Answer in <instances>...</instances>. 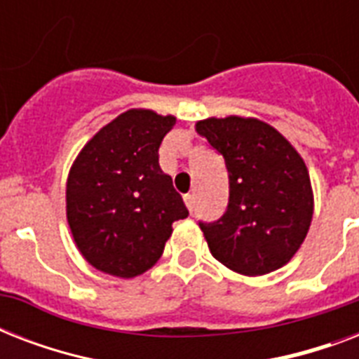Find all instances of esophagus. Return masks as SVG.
<instances>
[{"label": "esophagus", "mask_w": 359, "mask_h": 359, "mask_svg": "<svg viewBox=\"0 0 359 359\" xmlns=\"http://www.w3.org/2000/svg\"><path fill=\"white\" fill-rule=\"evenodd\" d=\"M184 203H186V207H188V210H190V212H194V208H196V197L191 196V194H186Z\"/></svg>", "instance_id": "esophagus-1"}]
</instances>
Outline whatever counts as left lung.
Here are the masks:
<instances>
[{"label":"left lung","instance_id":"obj_1","mask_svg":"<svg viewBox=\"0 0 359 359\" xmlns=\"http://www.w3.org/2000/svg\"><path fill=\"white\" fill-rule=\"evenodd\" d=\"M222 154L229 203L222 218L199 222L210 253L231 270L262 276L290 261L313 218L309 173L294 147L270 124L225 117L196 124Z\"/></svg>","mask_w":359,"mask_h":359}]
</instances>
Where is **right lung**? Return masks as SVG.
<instances>
[{
  "label": "right lung",
  "instance_id": "1",
  "mask_svg": "<svg viewBox=\"0 0 359 359\" xmlns=\"http://www.w3.org/2000/svg\"><path fill=\"white\" fill-rule=\"evenodd\" d=\"M175 117L128 109L76 158L67 180V219L87 262L134 278L162 257L171 225L188 216L158 149Z\"/></svg>",
  "mask_w": 359,
  "mask_h": 359
}]
</instances>
